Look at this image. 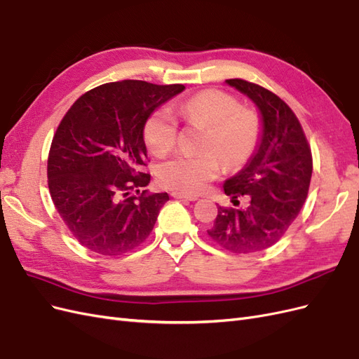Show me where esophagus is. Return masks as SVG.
<instances>
[{"label":"esophagus","mask_w":359,"mask_h":359,"mask_svg":"<svg viewBox=\"0 0 359 359\" xmlns=\"http://www.w3.org/2000/svg\"><path fill=\"white\" fill-rule=\"evenodd\" d=\"M172 198H177V199H184V201H198V196H194V194H186V193H180V191H172Z\"/></svg>","instance_id":"1"}]
</instances>
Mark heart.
Returning <instances> with one entry per match:
<instances>
[{
    "label": "heart",
    "mask_w": 359,
    "mask_h": 359,
    "mask_svg": "<svg viewBox=\"0 0 359 359\" xmlns=\"http://www.w3.org/2000/svg\"><path fill=\"white\" fill-rule=\"evenodd\" d=\"M187 124L206 127L201 153H181L160 163L157 178L163 187L198 194L227 169H240L253 158L264 133L260 114L243 107L236 97L220 90H206L172 106ZM144 140L153 154L163 157L178 140V123L169 107L151 112L144 124Z\"/></svg>",
    "instance_id": "obj_1"
}]
</instances>
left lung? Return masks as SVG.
<instances>
[{"label":"left lung","mask_w":359,"mask_h":359,"mask_svg":"<svg viewBox=\"0 0 359 359\" xmlns=\"http://www.w3.org/2000/svg\"><path fill=\"white\" fill-rule=\"evenodd\" d=\"M247 94L262 114L264 133L248 165L224 182L235 206H219L210 227L211 240L235 255L256 253L274 245L295 222L307 199L313 157L302 126L277 94L244 79H227Z\"/></svg>","instance_id":"8db88e82"}]
</instances>
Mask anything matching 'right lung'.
Returning a JSON list of instances; mask_svg holds the SVG:
<instances>
[{
	"instance_id": "add662e5",
	"label": "right lung",
	"mask_w": 359,
	"mask_h": 359,
	"mask_svg": "<svg viewBox=\"0 0 359 359\" xmlns=\"http://www.w3.org/2000/svg\"><path fill=\"white\" fill-rule=\"evenodd\" d=\"M184 85L103 83L76 100L53 135L48 186L53 205L81 245L102 256L132 252L149 236L168 193L144 190V124Z\"/></svg>"
}]
</instances>
